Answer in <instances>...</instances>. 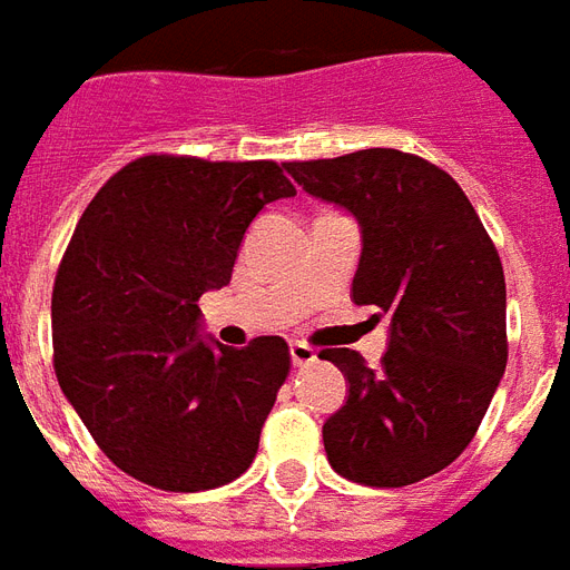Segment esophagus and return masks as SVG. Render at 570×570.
<instances>
[{
    "label": "esophagus",
    "mask_w": 570,
    "mask_h": 570,
    "mask_svg": "<svg viewBox=\"0 0 570 570\" xmlns=\"http://www.w3.org/2000/svg\"><path fill=\"white\" fill-rule=\"evenodd\" d=\"M288 352H291V364H294V367H309V364L315 361V352L306 346V343H291Z\"/></svg>",
    "instance_id": "34e87169"
}]
</instances>
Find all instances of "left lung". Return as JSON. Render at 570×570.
I'll return each mask as SVG.
<instances>
[{
	"mask_svg": "<svg viewBox=\"0 0 570 570\" xmlns=\"http://www.w3.org/2000/svg\"><path fill=\"white\" fill-rule=\"evenodd\" d=\"M285 169L358 222L352 301L389 318L376 367L352 348L322 352L348 382L322 428L327 461L364 485L419 483L464 452L504 376L501 257L455 178L422 157L367 148Z\"/></svg>",
	"mask_w": 570,
	"mask_h": 570,
	"instance_id": "obj_1",
	"label": "left lung"
}]
</instances>
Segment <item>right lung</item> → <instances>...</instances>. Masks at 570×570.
I'll list each match as a JSON object with an SVG mask.
<instances>
[{"mask_svg":"<svg viewBox=\"0 0 570 570\" xmlns=\"http://www.w3.org/2000/svg\"><path fill=\"white\" fill-rule=\"evenodd\" d=\"M294 197L273 160L209 164L151 154L99 188L53 282V371L120 471L203 492L255 461L288 376V343L222 346L197 301L230 282L248 227Z\"/></svg>","mask_w":570,"mask_h":570,"instance_id":"obj_1","label":"right lung"}]
</instances>
